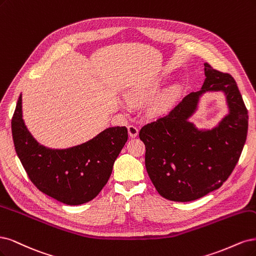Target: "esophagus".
<instances>
[{
    "instance_id": "esophagus-1",
    "label": "esophagus",
    "mask_w": 256,
    "mask_h": 256,
    "mask_svg": "<svg viewBox=\"0 0 256 256\" xmlns=\"http://www.w3.org/2000/svg\"><path fill=\"white\" fill-rule=\"evenodd\" d=\"M128 134L130 137H136L138 135V128L134 124H130L128 126Z\"/></svg>"
}]
</instances>
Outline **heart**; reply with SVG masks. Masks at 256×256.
I'll use <instances>...</instances> for the list:
<instances>
[{"label": "heart", "mask_w": 256, "mask_h": 256, "mask_svg": "<svg viewBox=\"0 0 256 256\" xmlns=\"http://www.w3.org/2000/svg\"><path fill=\"white\" fill-rule=\"evenodd\" d=\"M158 83H151L146 85H140L137 87H134L128 92V98L132 102L142 103L150 100L153 96L158 92ZM178 94V89L176 87H172L169 90H167L158 101L154 103L152 106V112L160 114L169 110V107L174 103L176 100V96Z\"/></svg>", "instance_id": "obj_1"}]
</instances>
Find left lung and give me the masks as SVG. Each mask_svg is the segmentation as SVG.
<instances>
[{
    "label": "left lung",
    "instance_id": "1",
    "mask_svg": "<svg viewBox=\"0 0 256 256\" xmlns=\"http://www.w3.org/2000/svg\"><path fill=\"white\" fill-rule=\"evenodd\" d=\"M200 92L186 96L168 114L148 123L139 132L146 146V168L164 199L188 202L224 184L240 158L248 133V110L235 80L204 64ZM206 91H222L230 112L218 127L198 130L188 118Z\"/></svg>",
    "mask_w": 256,
    "mask_h": 256
}]
</instances>
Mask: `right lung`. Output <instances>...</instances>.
<instances>
[{"label":"right lung","mask_w":256,"mask_h":256,"mask_svg":"<svg viewBox=\"0 0 256 256\" xmlns=\"http://www.w3.org/2000/svg\"><path fill=\"white\" fill-rule=\"evenodd\" d=\"M12 133L16 153L32 183L40 192L68 205L84 204L100 194L128 137L126 126H114L80 146L48 149L24 126L21 94L12 119Z\"/></svg>","instance_id":"1"}]
</instances>
